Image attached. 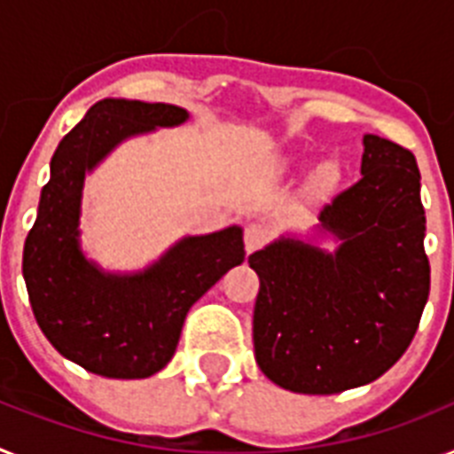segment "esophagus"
I'll return each mask as SVG.
<instances>
[{"instance_id":"34e87169","label":"esophagus","mask_w":454,"mask_h":454,"mask_svg":"<svg viewBox=\"0 0 454 454\" xmlns=\"http://www.w3.org/2000/svg\"><path fill=\"white\" fill-rule=\"evenodd\" d=\"M269 239L267 227H262L257 223L246 224V230H243V243H246V253H254V250H260Z\"/></svg>"}]
</instances>
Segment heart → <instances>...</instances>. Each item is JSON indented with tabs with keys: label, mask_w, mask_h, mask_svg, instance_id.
<instances>
[{
	"label": "heart",
	"mask_w": 454,
	"mask_h": 454,
	"mask_svg": "<svg viewBox=\"0 0 454 454\" xmlns=\"http://www.w3.org/2000/svg\"><path fill=\"white\" fill-rule=\"evenodd\" d=\"M332 174H334L332 168H325V171H322V183H327L329 178H332Z\"/></svg>",
	"instance_id": "b5f03b06"
}]
</instances>
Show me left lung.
<instances>
[{
  "label": "left lung",
  "instance_id": "1",
  "mask_svg": "<svg viewBox=\"0 0 454 454\" xmlns=\"http://www.w3.org/2000/svg\"><path fill=\"white\" fill-rule=\"evenodd\" d=\"M322 227L336 253L283 239L248 257L260 276L254 359L301 395L376 380L411 346L429 297L425 208L413 153L364 137L362 178L332 197Z\"/></svg>",
  "mask_w": 454,
  "mask_h": 454
}]
</instances>
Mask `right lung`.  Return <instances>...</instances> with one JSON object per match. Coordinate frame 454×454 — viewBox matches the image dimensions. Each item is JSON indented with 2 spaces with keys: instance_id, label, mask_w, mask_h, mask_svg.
<instances>
[{
  "instance_id": "obj_1",
  "label": "right lung",
  "mask_w": 454,
  "mask_h": 454,
  "mask_svg": "<svg viewBox=\"0 0 454 454\" xmlns=\"http://www.w3.org/2000/svg\"><path fill=\"white\" fill-rule=\"evenodd\" d=\"M185 118L187 111L171 104L97 101L51 160V181L25 239L22 276L43 336L97 376L148 378L164 369L190 306L246 257L239 227L183 239L137 276H106L78 250L85 171L122 138Z\"/></svg>"
}]
</instances>
